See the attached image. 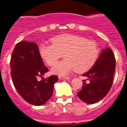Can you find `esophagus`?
Segmentation results:
<instances>
[{
  "mask_svg": "<svg viewBox=\"0 0 127 127\" xmlns=\"http://www.w3.org/2000/svg\"><path fill=\"white\" fill-rule=\"evenodd\" d=\"M58 78L60 80H63V79H69V77H65V76H58Z\"/></svg>",
  "mask_w": 127,
  "mask_h": 127,
  "instance_id": "obj_1",
  "label": "esophagus"
}]
</instances>
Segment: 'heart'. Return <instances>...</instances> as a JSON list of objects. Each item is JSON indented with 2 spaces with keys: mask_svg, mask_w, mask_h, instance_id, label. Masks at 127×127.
I'll use <instances>...</instances> for the list:
<instances>
[{
  "mask_svg": "<svg viewBox=\"0 0 127 127\" xmlns=\"http://www.w3.org/2000/svg\"><path fill=\"white\" fill-rule=\"evenodd\" d=\"M39 54L48 65H53L64 54L65 60L51 68L53 74L65 76L76 70L84 73L90 70L97 63L100 50L96 42L84 37L65 34L52 39V44L42 43L39 46Z\"/></svg>",
  "mask_w": 127,
  "mask_h": 127,
  "instance_id": "1",
  "label": "heart"
}]
</instances>
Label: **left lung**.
Masks as SVG:
<instances>
[{
  "instance_id": "obj_1",
  "label": "left lung",
  "mask_w": 127,
  "mask_h": 127,
  "mask_svg": "<svg viewBox=\"0 0 127 127\" xmlns=\"http://www.w3.org/2000/svg\"><path fill=\"white\" fill-rule=\"evenodd\" d=\"M116 60L110 48L102 50L95 65L83 76L88 77V84L83 81L81 90L77 97L86 104H94L102 99L109 92L113 85Z\"/></svg>"
}]
</instances>
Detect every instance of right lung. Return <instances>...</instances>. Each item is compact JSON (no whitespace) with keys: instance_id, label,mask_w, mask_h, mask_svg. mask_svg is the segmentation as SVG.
<instances>
[{"instance_id":"obj_1","label":"right lung","mask_w":127,"mask_h":127,"mask_svg":"<svg viewBox=\"0 0 127 127\" xmlns=\"http://www.w3.org/2000/svg\"><path fill=\"white\" fill-rule=\"evenodd\" d=\"M11 75L16 90L29 104L41 105L51 98L53 86L58 78L51 76L38 81L48 71L35 42L21 41L16 44L10 61Z\"/></svg>"}]
</instances>
